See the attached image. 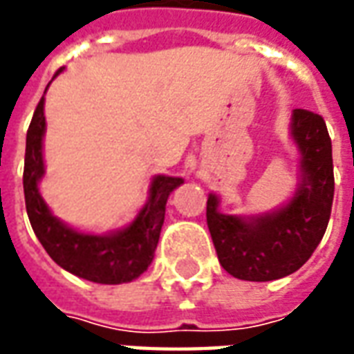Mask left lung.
Here are the masks:
<instances>
[{
  "label": "left lung",
  "mask_w": 354,
  "mask_h": 354,
  "mask_svg": "<svg viewBox=\"0 0 354 354\" xmlns=\"http://www.w3.org/2000/svg\"><path fill=\"white\" fill-rule=\"evenodd\" d=\"M290 134L299 151L301 180L284 207L260 216L223 214L218 210L220 199L208 195L207 223L218 260L241 281L266 282L292 274L324 237L334 201L326 123L309 109H294Z\"/></svg>",
  "instance_id": "8db88e82"
}]
</instances>
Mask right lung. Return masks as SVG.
Segmentation results:
<instances>
[{
	"instance_id": "add662e5",
	"label": "right lung",
	"mask_w": 354,
	"mask_h": 354,
	"mask_svg": "<svg viewBox=\"0 0 354 354\" xmlns=\"http://www.w3.org/2000/svg\"><path fill=\"white\" fill-rule=\"evenodd\" d=\"M62 72V68L58 73ZM47 91V88H45ZM45 98L39 100L26 134L24 155V199L26 212L35 237L39 239L58 266L75 277L98 284H123L138 279L153 261L155 248L159 243L165 207L169 195L182 178L155 176L149 187V199L124 230L108 235L81 233L50 214L47 203L39 193V180L45 174L43 165V134H45Z\"/></svg>"
}]
</instances>
